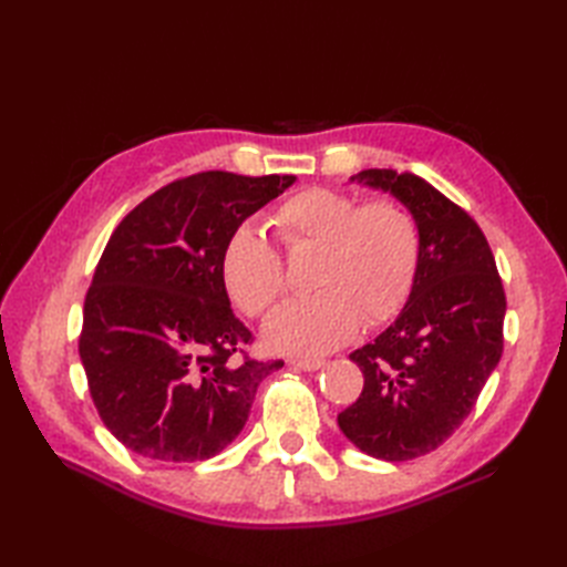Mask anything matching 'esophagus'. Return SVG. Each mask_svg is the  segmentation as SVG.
<instances>
[{"label": "esophagus", "instance_id": "obj_1", "mask_svg": "<svg viewBox=\"0 0 567 567\" xmlns=\"http://www.w3.org/2000/svg\"><path fill=\"white\" fill-rule=\"evenodd\" d=\"M326 362L323 359H290V367L302 369V371H319Z\"/></svg>", "mask_w": 567, "mask_h": 567}]
</instances>
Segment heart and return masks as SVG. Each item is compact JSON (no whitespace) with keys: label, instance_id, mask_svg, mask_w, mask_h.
<instances>
[{"label":"heart","instance_id":"heart-1","mask_svg":"<svg viewBox=\"0 0 567 567\" xmlns=\"http://www.w3.org/2000/svg\"><path fill=\"white\" fill-rule=\"evenodd\" d=\"M290 255L315 252L310 298L290 300L265 326L274 350L319 354L342 346L359 321L383 323L400 312L416 277L421 231L400 200L362 203L333 188H305L269 219ZM227 293L250 317L269 312L286 290V267L267 236L241 225L219 257Z\"/></svg>","mask_w":567,"mask_h":567}]
</instances>
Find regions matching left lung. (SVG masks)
I'll return each instance as SVG.
<instances>
[{
    "instance_id": "8db88e82",
    "label": "left lung",
    "mask_w": 567,
    "mask_h": 567,
    "mask_svg": "<svg viewBox=\"0 0 567 567\" xmlns=\"http://www.w3.org/2000/svg\"><path fill=\"white\" fill-rule=\"evenodd\" d=\"M350 182L398 198L416 217L421 252L400 317L350 354L364 390L338 425L364 454L409 461L437 450L471 414L504 352L506 296L485 234L435 186L379 167Z\"/></svg>"
}]
</instances>
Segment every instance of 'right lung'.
<instances>
[{
	"label": "right lung",
	"mask_w": 567,
	"mask_h": 567,
	"mask_svg": "<svg viewBox=\"0 0 567 567\" xmlns=\"http://www.w3.org/2000/svg\"><path fill=\"white\" fill-rule=\"evenodd\" d=\"M293 175L198 173L158 188L120 221L84 298L80 359L94 406L134 454L192 463L244 431L260 385L219 257L236 227ZM245 354L238 363L233 354Z\"/></svg>",
	"instance_id": "obj_1"
}]
</instances>
